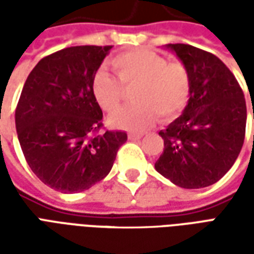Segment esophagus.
Segmentation results:
<instances>
[{
	"label": "esophagus",
	"mask_w": 254,
	"mask_h": 254,
	"mask_svg": "<svg viewBox=\"0 0 254 254\" xmlns=\"http://www.w3.org/2000/svg\"><path fill=\"white\" fill-rule=\"evenodd\" d=\"M130 140H140V138L143 137V133H129L127 134Z\"/></svg>",
	"instance_id": "1"
}]
</instances>
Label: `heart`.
I'll return each instance as SVG.
<instances>
[{"label":"heart","instance_id":"obj_1","mask_svg":"<svg viewBox=\"0 0 254 254\" xmlns=\"http://www.w3.org/2000/svg\"><path fill=\"white\" fill-rule=\"evenodd\" d=\"M118 78L103 69L95 73L91 92L95 102L107 113L116 111L124 98V85L134 87L133 99L137 103L122 109L109 118L110 127L140 132L155 118L171 120L188 105L191 91L189 69L181 61H167L152 50H132L111 60Z\"/></svg>","mask_w":254,"mask_h":254}]
</instances>
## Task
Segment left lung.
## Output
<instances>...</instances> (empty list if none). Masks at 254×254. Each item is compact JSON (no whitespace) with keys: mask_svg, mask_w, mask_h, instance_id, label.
I'll list each match as a JSON object with an SVG mask.
<instances>
[{"mask_svg":"<svg viewBox=\"0 0 254 254\" xmlns=\"http://www.w3.org/2000/svg\"><path fill=\"white\" fill-rule=\"evenodd\" d=\"M166 49L189 69L191 91L181 116L159 132L165 148L155 169L177 187H209L231 169L242 148L244 92L216 56L184 43L166 45Z\"/></svg>","mask_w":254,"mask_h":254,"instance_id":"8db88e82","label":"left lung"}]
</instances>
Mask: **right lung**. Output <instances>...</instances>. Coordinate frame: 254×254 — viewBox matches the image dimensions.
I'll return each instance as SVG.
<instances>
[{
    "label": "right lung",
    "mask_w": 254,
    "mask_h": 254,
    "mask_svg": "<svg viewBox=\"0 0 254 254\" xmlns=\"http://www.w3.org/2000/svg\"><path fill=\"white\" fill-rule=\"evenodd\" d=\"M113 46H73L42 58L25 80L16 130L27 163L61 193L87 190L110 173L125 132L102 127L91 81Z\"/></svg>",
    "instance_id": "add662e5"
}]
</instances>
